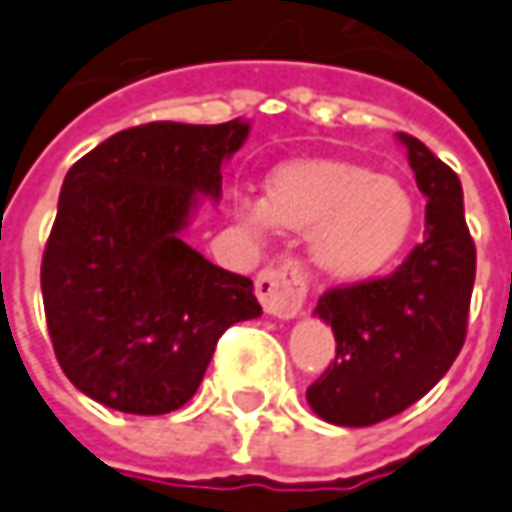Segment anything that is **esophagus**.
<instances>
[{
	"label": "esophagus",
	"mask_w": 512,
	"mask_h": 512,
	"mask_svg": "<svg viewBox=\"0 0 512 512\" xmlns=\"http://www.w3.org/2000/svg\"><path fill=\"white\" fill-rule=\"evenodd\" d=\"M307 287V273L296 259L270 264L256 276V296L262 301L264 312L281 321H290L301 312L307 301Z\"/></svg>",
	"instance_id": "esophagus-1"
}]
</instances>
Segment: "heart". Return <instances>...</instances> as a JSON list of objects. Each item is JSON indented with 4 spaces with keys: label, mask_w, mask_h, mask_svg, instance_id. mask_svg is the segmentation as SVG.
<instances>
[{
    "label": "heart",
    "mask_w": 512,
    "mask_h": 512,
    "mask_svg": "<svg viewBox=\"0 0 512 512\" xmlns=\"http://www.w3.org/2000/svg\"><path fill=\"white\" fill-rule=\"evenodd\" d=\"M236 214L250 228L310 233L312 262L335 281L386 273L417 231V202L403 180L335 157L281 163L264 180L262 205L236 202Z\"/></svg>",
    "instance_id": "b5f03b06"
}]
</instances>
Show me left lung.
Returning <instances> with one entry per match:
<instances>
[{
	"label": "left lung",
	"instance_id": "8db88e82",
	"mask_svg": "<svg viewBox=\"0 0 512 512\" xmlns=\"http://www.w3.org/2000/svg\"><path fill=\"white\" fill-rule=\"evenodd\" d=\"M397 137L428 200L423 242L392 276L332 287L315 307L335 332V360L307 389V403L349 428L389 420L431 392L468 332L476 245L462 185L417 137Z\"/></svg>",
	"mask_w": 512,
	"mask_h": 512
}]
</instances>
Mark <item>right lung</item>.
<instances>
[{
    "label": "right lung",
    "instance_id": "add662e5",
    "mask_svg": "<svg viewBox=\"0 0 512 512\" xmlns=\"http://www.w3.org/2000/svg\"><path fill=\"white\" fill-rule=\"evenodd\" d=\"M245 120L123 129L67 171L41 259V298L58 366L92 400L168 414L200 389L216 341L259 318L253 281L211 264L180 231L219 200L222 160Z\"/></svg>",
    "mask_w": 512,
    "mask_h": 512
}]
</instances>
